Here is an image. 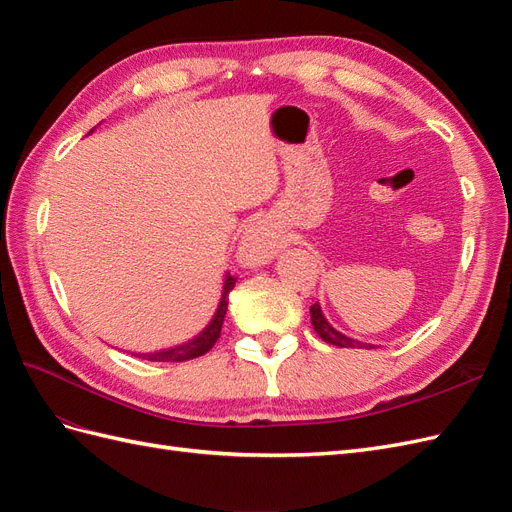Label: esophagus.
<instances>
[{
    "mask_svg": "<svg viewBox=\"0 0 512 512\" xmlns=\"http://www.w3.org/2000/svg\"><path fill=\"white\" fill-rule=\"evenodd\" d=\"M277 235L269 222L256 220L243 230V237L239 241V260L245 267H262L269 265V262L277 254Z\"/></svg>",
    "mask_w": 512,
    "mask_h": 512,
    "instance_id": "esophagus-1",
    "label": "esophagus"
}]
</instances>
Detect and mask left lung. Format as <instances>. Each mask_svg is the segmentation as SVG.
Returning <instances> with one entry per match:
<instances>
[{
	"label": "left lung",
	"mask_w": 512,
	"mask_h": 512,
	"mask_svg": "<svg viewBox=\"0 0 512 512\" xmlns=\"http://www.w3.org/2000/svg\"><path fill=\"white\" fill-rule=\"evenodd\" d=\"M309 314H312V324H314V331L324 339L327 344H333L337 348H374L371 344H363L359 339H352L348 335H344L342 331H337L333 324L324 318L322 314V307L318 303H314L309 307Z\"/></svg>",
	"instance_id": "1"
}]
</instances>
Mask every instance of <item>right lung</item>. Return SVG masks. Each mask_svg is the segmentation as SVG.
Masks as SVG:
<instances>
[{"instance_id":"right-lung-1","label":"right lung","mask_w":512,"mask_h":512,"mask_svg":"<svg viewBox=\"0 0 512 512\" xmlns=\"http://www.w3.org/2000/svg\"><path fill=\"white\" fill-rule=\"evenodd\" d=\"M237 277L226 275L224 277V286H222V297L218 303V309H215V314L211 318V322L207 327L200 331L198 335H194L188 342H183L179 346L173 348H166V350H156V352H132L138 359H145V361H158V363H181V361H190L196 359V356H203L205 352H209L213 348V344L218 342L220 331H222V324H224V316H226V309H228V294L230 290L235 288Z\"/></svg>"}]
</instances>
